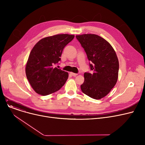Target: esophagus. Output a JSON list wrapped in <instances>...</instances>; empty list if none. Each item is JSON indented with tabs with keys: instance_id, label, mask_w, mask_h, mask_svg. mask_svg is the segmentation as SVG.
I'll return each instance as SVG.
<instances>
[{
	"instance_id": "1",
	"label": "esophagus",
	"mask_w": 145,
	"mask_h": 145,
	"mask_svg": "<svg viewBox=\"0 0 145 145\" xmlns=\"http://www.w3.org/2000/svg\"><path fill=\"white\" fill-rule=\"evenodd\" d=\"M70 73L72 76H76L78 75V73H73V72H71Z\"/></svg>"
}]
</instances>
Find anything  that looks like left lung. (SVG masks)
<instances>
[{"mask_svg":"<svg viewBox=\"0 0 145 145\" xmlns=\"http://www.w3.org/2000/svg\"><path fill=\"white\" fill-rule=\"evenodd\" d=\"M84 49L93 73H85V80L80 86L85 95L95 99H101L115 86L118 79L119 60L111 44L95 34L76 35Z\"/></svg>","mask_w":145,"mask_h":145,"instance_id":"1","label":"left lung"}]
</instances>
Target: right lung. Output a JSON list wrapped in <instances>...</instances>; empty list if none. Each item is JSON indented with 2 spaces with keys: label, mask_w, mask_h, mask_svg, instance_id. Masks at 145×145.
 Here are the masks:
<instances>
[{
  "label": "right lung",
  "mask_w": 145,
  "mask_h": 145,
  "mask_svg": "<svg viewBox=\"0 0 145 145\" xmlns=\"http://www.w3.org/2000/svg\"><path fill=\"white\" fill-rule=\"evenodd\" d=\"M74 37L59 34L43 38L33 48L26 65L27 79L35 92L42 96L55 93L66 83L69 74L54 67L63 49Z\"/></svg>",
  "instance_id": "add662e5"
}]
</instances>
